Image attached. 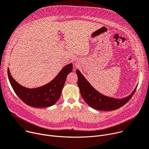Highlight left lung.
Wrapping results in <instances>:
<instances>
[{"instance_id":"8db88e82","label":"left lung","mask_w":149,"mask_h":149,"mask_svg":"<svg viewBox=\"0 0 149 149\" xmlns=\"http://www.w3.org/2000/svg\"><path fill=\"white\" fill-rule=\"evenodd\" d=\"M78 76V86L84 101L93 109L103 111L118 109L126 104L132 97L136 90L137 85L129 96L122 99H116L103 95L94 88L78 70H76Z\"/></svg>"}]
</instances>
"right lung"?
<instances>
[{
	"label": "right lung",
	"mask_w": 149,
	"mask_h": 149,
	"mask_svg": "<svg viewBox=\"0 0 149 149\" xmlns=\"http://www.w3.org/2000/svg\"><path fill=\"white\" fill-rule=\"evenodd\" d=\"M72 71L71 63L65 66L50 82L34 88H26L18 83L10 75L9 68L8 75L13 90L23 102L32 107H47L55 104L59 100L66 77Z\"/></svg>",
	"instance_id": "obj_1"
}]
</instances>
